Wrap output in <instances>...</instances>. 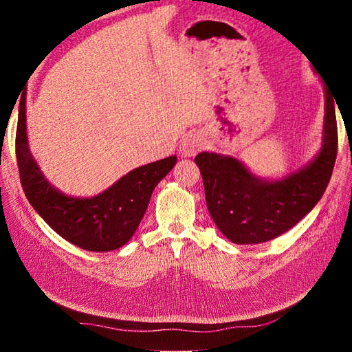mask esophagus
Listing matches in <instances>:
<instances>
[{
  "mask_svg": "<svg viewBox=\"0 0 352 352\" xmlns=\"http://www.w3.org/2000/svg\"><path fill=\"white\" fill-rule=\"evenodd\" d=\"M201 144H204V140H201V136L199 133L186 135L180 144L182 157H194V155L201 148Z\"/></svg>",
  "mask_w": 352,
  "mask_h": 352,
  "instance_id": "1",
  "label": "esophagus"
}]
</instances>
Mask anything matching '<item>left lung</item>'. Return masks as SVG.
Segmentation results:
<instances>
[{
	"label": "left lung",
	"instance_id": "obj_1",
	"mask_svg": "<svg viewBox=\"0 0 352 352\" xmlns=\"http://www.w3.org/2000/svg\"><path fill=\"white\" fill-rule=\"evenodd\" d=\"M324 129L320 153L305 168L279 180L253 175L239 160L214 152L195 157L206 206L222 234L234 243L275 239L312 211L324 194L337 158V119L324 87Z\"/></svg>",
	"mask_w": 352,
	"mask_h": 352
}]
</instances>
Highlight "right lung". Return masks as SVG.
Masks as SVG:
<instances>
[{"instance_id":"obj_1","label":"right lung","mask_w":352,"mask_h":352,"mask_svg":"<svg viewBox=\"0 0 352 352\" xmlns=\"http://www.w3.org/2000/svg\"><path fill=\"white\" fill-rule=\"evenodd\" d=\"M15 153L29 204L57 234L88 252H111L126 245L144 216L155 186L177 163V157L158 160L130 170L94 197H71L46 180L29 151L26 98L19 107Z\"/></svg>"}]
</instances>
